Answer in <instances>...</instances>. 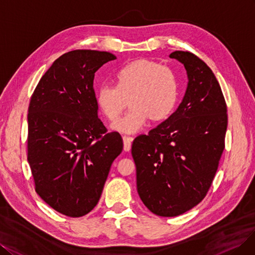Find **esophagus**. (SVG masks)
<instances>
[{
	"instance_id": "1",
	"label": "esophagus",
	"mask_w": 255,
	"mask_h": 255,
	"mask_svg": "<svg viewBox=\"0 0 255 255\" xmlns=\"http://www.w3.org/2000/svg\"><path fill=\"white\" fill-rule=\"evenodd\" d=\"M123 139H124V150L129 151L130 148H131V142H132L133 136L124 135V136H123Z\"/></svg>"
}]
</instances>
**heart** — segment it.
<instances>
[{
    "label": "heart",
    "mask_w": 255,
    "mask_h": 255,
    "mask_svg": "<svg viewBox=\"0 0 255 255\" xmlns=\"http://www.w3.org/2000/svg\"><path fill=\"white\" fill-rule=\"evenodd\" d=\"M116 85H103L97 92V105L107 120L119 119L130 102L131 109L114 123L121 132H136L149 119L162 121L174 110L178 101L179 84L175 72L147 60L131 62L120 69Z\"/></svg>",
    "instance_id": "obj_1"
}]
</instances>
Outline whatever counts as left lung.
<instances>
[{"mask_svg":"<svg viewBox=\"0 0 255 255\" xmlns=\"http://www.w3.org/2000/svg\"><path fill=\"white\" fill-rule=\"evenodd\" d=\"M184 64L182 103L148 134L133 139L139 198L153 214L175 217L207 196L225 149L227 104L214 73L193 53L169 55Z\"/></svg>","mask_w":255,"mask_h":255,"instance_id":"left-lung-1","label":"left lung"}]
</instances>
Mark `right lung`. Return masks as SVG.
<instances>
[{
	"mask_svg": "<svg viewBox=\"0 0 255 255\" xmlns=\"http://www.w3.org/2000/svg\"><path fill=\"white\" fill-rule=\"evenodd\" d=\"M114 59L108 52L65 53L30 97L27 160L35 190L65 216L81 217L95 208L123 150L121 134L108 132L97 117L93 89L95 72Z\"/></svg>",
	"mask_w": 255,
	"mask_h": 255,
	"instance_id": "1",
	"label": "right lung"
}]
</instances>
